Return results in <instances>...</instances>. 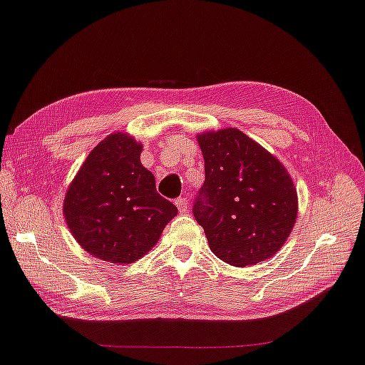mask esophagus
I'll use <instances>...</instances> for the list:
<instances>
[{
	"label": "esophagus",
	"instance_id": "34e87169",
	"mask_svg": "<svg viewBox=\"0 0 365 365\" xmlns=\"http://www.w3.org/2000/svg\"><path fill=\"white\" fill-rule=\"evenodd\" d=\"M175 205L177 209L180 210V213H187V209H188V201L185 197H178L175 199Z\"/></svg>",
	"mask_w": 365,
	"mask_h": 365
}]
</instances>
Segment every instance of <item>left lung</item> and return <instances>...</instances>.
<instances>
[{"mask_svg": "<svg viewBox=\"0 0 365 365\" xmlns=\"http://www.w3.org/2000/svg\"><path fill=\"white\" fill-rule=\"evenodd\" d=\"M205 182L195 218L212 253L235 267L266 261L288 240L297 191L287 168L237 128L197 134Z\"/></svg>", "mask_w": 365, "mask_h": 365, "instance_id": "1", "label": "left lung"}]
</instances>
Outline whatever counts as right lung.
<instances>
[{"label":"right lung","mask_w":365,"mask_h":365,"mask_svg":"<svg viewBox=\"0 0 365 365\" xmlns=\"http://www.w3.org/2000/svg\"><path fill=\"white\" fill-rule=\"evenodd\" d=\"M140 153L133 135L112 133L91 150L66 190L63 215L69 231L98 259H140L177 215V207L156 192Z\"/></svg>","instance_id":"right-lung-1"}]
</instances>
